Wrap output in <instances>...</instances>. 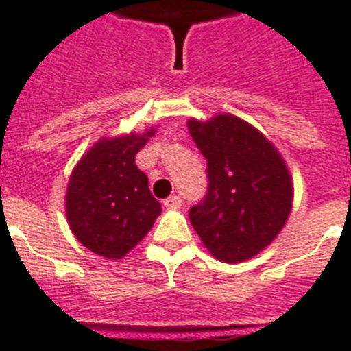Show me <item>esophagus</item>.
<instances>
[{
  "instance_id": "esophagus-1",
  "label": "esophagus",
  "mask_w": 351,
  "mask_h": 351,
  "mask_svg": "<svg viewBox=\"0 0 351 351\" xmlns=\"http://www.w3.org/2000/svg\"><path fill=\"white\" fill-rule=\"evenodd\" d=\"M164 205H166V209H180L182 200L178 196H169V198L164 200Z\"/></svg>"
}]
</instances>
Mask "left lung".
Masks as SVG:
<instances>
[{"mask_svg": "<svg viewBox=\"0 0 351 351\" xmlns=\"http://www.w3.org/2000/svg\"><path fill=\"white\" fill-rule=\"evenodd\" d=\"M187 128L207 158L209 191L189 220L205 249L223 263L265 250L289 220L294 182L278 147L252 124L220 113L189 119Z\"/></svg>", "mask_w": 351, "mask_h": 351, "instance_id": "left-lung-1", "label": "left lung"}]
</instances>
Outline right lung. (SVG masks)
Listing matches in <instances>:
<instances>
[{"instance_id": "obj_1", "label": "right lung", "mask_w": 351, "mask_h": 351, "mask_svg": "<svg viewBox=\"0 0 351 351\" xmlns=\"http://www.w3.org/2000/svg\"><path fill=\"white\" fill-rule=\"evenodd\" d=\"M102 136L81 156L66 187L64 209L70 230L86 249L121 259L151 230L162 213L135 155L155 135Z\"/></svg>"}]
</instances>
